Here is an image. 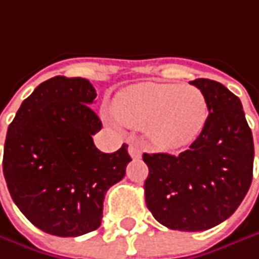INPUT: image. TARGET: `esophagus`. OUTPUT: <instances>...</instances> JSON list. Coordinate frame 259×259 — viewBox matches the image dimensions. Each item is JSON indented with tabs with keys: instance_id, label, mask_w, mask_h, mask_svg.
Segmentation results:
<instances>
[{
	"instance_id": "1",
	"label": "esophagus",
	"mask_w": 259,
	"mask_h": 259,
	"mask_svg": "<svg viewBox=\"0 0 259 259\" xmlns=\"http://www.w3.org/2000/svg\"><path fill=\"white\" fill-rule=\"evenodd\" d=\"M129 154L132 158H141V150H139V147L136 145V144H130L129 145Z\"/></svg>"
}]
</instances>
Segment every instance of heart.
<instances>
[{
  "label": "heart",
  "mask_w": 259,
  "mask_h": 259,
  "mask_svg": "<svg viewBox=\"0 0 259 259\" xmlns=\"http://www.w3.org/2000/svg\"><path fill=\"white\" fill-rule=\"evenodd\" d=\"M114 111L124 124L147 127L154 145L172 151L197 139L207 118V102L196 85L145 82L120 92Z\"/></svg>",
  "instance_id": "obj_1"
}]
</instances>
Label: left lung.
Listing matches in <instances>:
<instances>
[{
	"label": "left lung",
	"mask_w": 259,
	"mask_h": 259,
	"mask_svg": "<svg viewBox=\"0 0 259 259\" xmlns=\"http://www.w3.org/2000/svg\"><path fill=\"white\" fill-rule=\"evenodd\" d=\"M209 115L197 139L179 155L147 154L145 201L170 230L204 231L230 218L245 199L253 172V138L240 99L221 82L191 81Z\"/></svg>",
	"instance_id": "1"
}]
</instances>
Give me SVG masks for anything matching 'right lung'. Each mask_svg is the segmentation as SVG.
<instances>
[{
    "label": "right lung",
    "mask_w": 259,
    "mask_h": 259,
    "mask_svg": "<svg viewBox=\"0 0 259 259\" xmlns=\"http://www.w3.org/2000/svg\"><path fill=\"white\" fill-rule=\"evenodd\" d=\"M85 78L53 77L28 96L9 126L3 172L13 201L36 228L77 237L102 221L109 187L121 181L127 145L106 154L93 144L102 121Z\"/></svg>",
    "instance_id": "add662e5"
}]
</instances>
